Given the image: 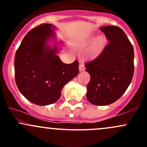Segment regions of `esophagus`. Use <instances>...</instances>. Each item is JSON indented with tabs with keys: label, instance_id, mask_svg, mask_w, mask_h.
Listing matches in <instances>:
<instances>
[{
	"label": "esophagus",
	"instance_id": "1",
	"mask_svg": "<svg viewBox=\"0 0 147 147\" xmlns=\"http://www.w3.org/2000/svg\"><path fill=\"white\" fill-rule=\"evenodd\" d=\"M79 70L80 72L84 71L85 70V67H84V64L83 63H79Z\"/></svg>",
	"mask_w": 147,
	"mask_h": 147
}]
</instances>
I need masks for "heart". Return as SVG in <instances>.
I'll return each instance as SVG.
<instances>
[{
	"label": "heart",
	"mask_w": 147,
	"mask_h": 147,
	"mask_svg": "<svg viewBox=\"0 0 147 147\" xmlns=\"http://www.w3.org/2000/svg\"><path fill=\"white\" fill-rule=\"evenodd\" d=\"M107 39L104 35H99L95 36V34H92L84 42V45L90 44L86 52V57L89 59L93 60L97 59L105 48Z\"/></svg>",
	"instance_id": "heart-1"
}]
</instances>
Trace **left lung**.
<instances>
[{"instance_id":"obj_1","label":"left lung","mask_w":147,"mask_h":147,"mask_svg":"<svg viewBox=\"0 0 147 147\" xmlns=\"http://www.w3.org/2000/svg\"><path fill=\"white\" fill-rule=\"evenodd\" d=\"M100 30L109 43L97 59L86 63V70L90 75L86 97L92 104L106 106L117 101L131 84L134 73V50L119 27L104 26Z\"/></svg>"}]
</instances>
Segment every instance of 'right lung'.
I'll use <instances>...</instances> for the list:
<instances>
[{
  "instance_id": "add662e5",
  "label": "right lung",
  "mask_w": 147,
  "mask_h": 147,
  "mask_svg": "<svg viewBox=\"0 0 147 147\" xmlns=\"http://www.w3.org/2000/svg\"><path fill=\"white\" fill-rule=\"evenodd\" d=\"M52 24H41L25 35L14 59L15 80L21 93L30 102L46 106L57 102L64 86L79 74V62L65 64L57 53ZM50 42L53 43L51 47Z\"/></svg>"
}]
</instances>
